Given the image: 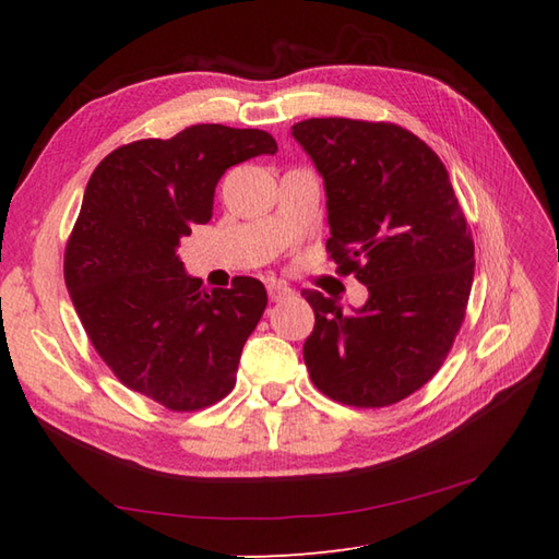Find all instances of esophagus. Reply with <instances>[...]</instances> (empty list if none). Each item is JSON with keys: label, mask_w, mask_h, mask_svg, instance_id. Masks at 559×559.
I'll list each match as a JSON object with an SVG mask.
<instances>
[{"label": "esophagus", "mask_w": 559, "mask_h": 559, "mask_svg": "<svg viewBox=\"0 0 559 559\" xmlns=\"http://www.w3.org/2000/svg\"><path fill=\"white\" fill-rule=\"evenodd\" d=\"M266 290H269V300L271 302L286 300V298H290V295H293V288H288L286 283H269Z\"/></svg>", "instance_id": "34e87169"}]
</instances>
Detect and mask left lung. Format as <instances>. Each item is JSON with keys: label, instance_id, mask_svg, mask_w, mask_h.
I'll list each match as a JSON object with an SVG mask.
<instances>
[{"label": "left lung", "instance_id": "left-lung-1", "mask_svg": "<svg viewBox=\"0 0 559 559\" xmlns=\"http://www.w3.org/2000/svg\"><path fill=\"white\" fill-rule=\"evenodd\" d=\"M293 136L324 180L331 259L367 286L353 310L302 293L305 365L329 399L391 406L430 382L459 334L476 269L466 218L444 163L408 129L312 117Z\"/></svg>", "mask_w": 559, "mask_h": 559}]
</instances>
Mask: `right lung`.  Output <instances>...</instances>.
<instances>
[{
    "instance_id": "right-lung-1",
    "label": "right lung",
    "mask_w": 559,
    "mask_h": 559,
    "mask_svg": "<svg viewBox=\"0 0 559 559\" xmlns=\"http://www.w3.org/2000/svg\"><path fill=\"white\" fill-rule=\"evenodd\" d=\"M276 151L261 129L194 124L120 146L86 185L64 252L67 290L105 365L165 408H206L235 386L266 310L264 283L237 276L209 293L177 247L211 221L225 170Z\"/></svg>"
}]
</instances>
